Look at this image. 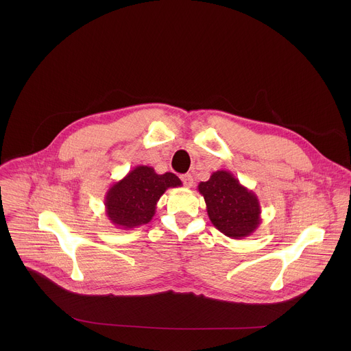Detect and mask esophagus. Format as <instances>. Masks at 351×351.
Instances as JSON below:
<instances>
[{"mask_svg": "<svg viewBox=\"0 0 351 351\" xmlns=\"http://www.w3.org/2000/svg\"><path fill=\"white\" fill-rule=\"evenodd\" d=\"M180 179H182L183 184H184V186H187V187H191V186H193V183H194V179H193V176H191L190 173L182 175V176H180Z\"/></svg>", "mask_w": 351, "mask_h": 351, "instance_id": "obj_1", "label": "esophagus"}]
</instances>
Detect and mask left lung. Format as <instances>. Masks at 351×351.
Instances as JSON below:
<instances>
[{"label":"left lung","mask_w":351,"mask_h":351,"mask_svg":"<svg viewBox=\"0 0 351 351\" xmlns=\"http://www.w3.org/2000/svg\"><path fill=\"white\" fill-rule=\"evenodd\" d=\"M197 189L206 199L210 221L225 236L240 240L260 228L263 219L257 194L229 171L213 172Z\"/></svg>","instance_id":"left-lung-1"}]
</instances>
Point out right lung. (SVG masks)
<instances>
[{"label": "right lung", "mask_w": 351, "mask_h": 351, "mask_svg": "<svg viewBox=\"0 0 351 351\" xmlns=\"http://www.w3.org/2000/svg\"><path fill=\"white\" fill-rule=\"evenodd\" d=\"M179 186L182 180L172 172L158 175L153 167L137 165L107 190L106 214L119 229L138 228L153 219L161 195Z\"/></svg>", "instance_id": "obj_1"}]
</instances>
